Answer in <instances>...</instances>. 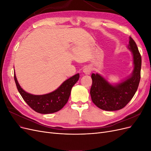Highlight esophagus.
<instances>
[{
    "instance_id": "esophagus-1",
    "label": "esophagus",
    "mask_w": 151,
    "mask_h": 151,
    "mask_svg": "<svg viewBox=\"0 0 151 151\" xmlns=\"http://www.w3.org/2000/svg\"><path fill=\"white\" fill-rule=\"evenodd\" d=\"M83 72H84V74H88V75L90 74L91 72V68L89 67H87L84 68V70H83Z\"/></svg>"
}]
</instances>
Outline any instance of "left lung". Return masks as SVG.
Instances as JSON below:
<instances>
[{
    "instance_id": "8db88e82",
    "label": "left lung",
    "mask_w": 151,
    "mask_h": 151,
    "mask_svg": "<svg viewBox=\"0 0 151 151\" xmlns=\"http://www.w3.org/2000/svg\"><path fill=\"white\" fill-rule=\"evenodd\" d=\"M133 53L134 69L132 76L116 86L108 83L98 74H92L93 83L90 90L91 99L99 108L115 111L124 108L134 97L140 80L142 59L137 46L130 37L128 47Z\"/></svg>"
}]
</instances>
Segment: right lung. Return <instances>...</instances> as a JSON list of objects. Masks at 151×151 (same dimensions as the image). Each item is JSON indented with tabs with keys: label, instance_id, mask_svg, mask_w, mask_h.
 Masks as SVG:
<instances>
[{
	"label": "right lung",
	"instance_id": "right-lung-1",
	"mask_svg": "<svg viewBox=\"0 0 151 151\" xmlns=\"http://www.w3.org/2000/svg\"><path fill=\"white\" fill-rule=\"evenodd\" d=\"M14 81L17 89L24 101L36 112L49 114L57 112L65 106L69 98L72 88L79 79L77 74L63 82L53 92L44 95H33L22 89L17 81L14 74Z\"/></svg>",
	"mask_w": 151,
	"mask_h": 151
}]
</instances>
